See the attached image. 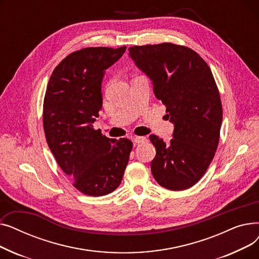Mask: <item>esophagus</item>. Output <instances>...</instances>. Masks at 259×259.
I'll use <instances>...</instances> for the list:
<instances>
[{
    "label": "esophagus",
    "instance_id": "1",
    "mask_svg": "<svg viewBox=\"0 0 259 259\" xmlns=\"http://www.w3.org/2000/svg\"><path fill=\"white\" fill-rule=\"evenodd\" d=\"M133 142L137 143V144H141V143L146 142V138H144V137H134Z\"/></svg>",
    "mask_w": 259,
    "mask_h": 259
}]
</instances>
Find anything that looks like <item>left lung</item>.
Here are the masks:
<instances>
[{
	"mask_svg": "<svg viewBox=\"0 0 259 259\" xmlns=\"http://www.w3.org/2000/svg\"><path fill=\"white\" fill-rule=\"evenodd\" d=\"M129 56L151 78L174 124L167 144L150 135L156 149L154 179L172 191L191 188L207 171L220 142L223 106L211 69L197 52L172 43L133 46Z\"/></svg>",
	"mask_w": 259,
	"mask_h": 259,
	"instance_id": "1",
	"label": "left lung"
}]
</instances>
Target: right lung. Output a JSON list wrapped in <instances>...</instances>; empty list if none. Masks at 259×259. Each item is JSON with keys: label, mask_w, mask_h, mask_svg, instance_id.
<instances>
[{"label": "right lung", "mask_w": 259, "mask_h": 259, "mask_svg": "<svg viewBox=\"0 0 259 259\" xmlns=\"http://www.w3.org/2000/svg\"><path fill=\"white\" fill-rule=\"evenodd\" d=\"M119 48L88 47L67 56L49 78L43 105L47 144L78 191L103 196L119 186L132 150L128 139H108L93 128L103 106L102 80L121 58Z\"/></svg>", "instance_id": "right-lung-1"}]
</instances>
